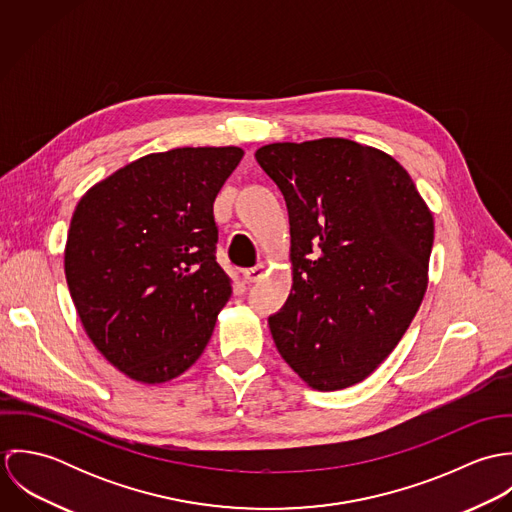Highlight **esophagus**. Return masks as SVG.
Returning a JSON list of instances; mask_svg holds the SVG:
<instances>
[{
  "label": "esophagus",
  "instance_id": "esophagus-1",
  "mask_svg": "<svg viewBox=\"0 0 512 512\" xmlns=\"http://www.w3.org/2000/svg\"><path fill=\"white\" fill-rule=\"evenodd\" d=\"M264 274H266V268H264V266H254V268H248V270L242 272L246 284H256V282H260V280L264 278Z\"/></svg>",
  "mask_w": 512,
  "mask_h": 512
}]
</instances>
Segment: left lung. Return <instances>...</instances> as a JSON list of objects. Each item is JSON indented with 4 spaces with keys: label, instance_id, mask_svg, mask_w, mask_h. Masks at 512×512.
<instances>
[{
    "label": "left lung",
    "instance_id": "1",
    "mask_svg": "<svg viewBox=\"0 0 512 512\" xmlns=\"http://www.w3.org/2000/svg\"><path fill=\"white\" fill-rule=\"evenodd\" d=\"M256 161L290 215L292 292L268 319L282 359L313 390L363 382L428 290L434 217L388 153L345 138L280 142Z\"/></svg>",
    "mask_w": 512,
    "mask_h": 512
}]
</instances>
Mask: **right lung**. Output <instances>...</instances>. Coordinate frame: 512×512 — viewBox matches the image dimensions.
<instances>
[{"label": "right lung", "mask_w": 512, "mask_h": 512, "mask_svg": "<svg viewBox=\"0 0 512 512\" xmlns=\"http://www.w3.org/2000/svg\"><path fill=\"white\" fill-rule=\"evenodd\" d=\"M244 149L144 155L90 187L74 209L65 276L80 323L132 380L161 384L203 355L230 280L217 264L213 203Z\"/></svg>", "instance_id": "obj_1"}]
</instances>
